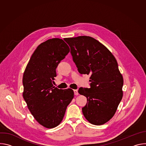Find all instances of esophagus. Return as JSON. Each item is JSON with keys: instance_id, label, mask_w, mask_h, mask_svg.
<instances>
[{"instance_id": "obj_1", "label": "esophagus", "mask_w": 146, "mask_h": 146, "mask_svg": "<svg viewBox=\"0 0 146 146\" xmlns=\"http://www.w3.org/2000/svg\"><path fill=\"white\" fill-rule=\"evenodd\" d=\"M74 93L75 95H78V90H74Z\"/></svg>"}]
</instances>
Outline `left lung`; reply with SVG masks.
<instances>
[{
    "label": "left lung",
    "mask_w": 146,
    "mask_h": 146,
    "mask_svg": "<svg viewBox=\"0 0 146 146\" xmlns=\"http://www.w3.org/2000/svg\"><path fill=\"white\" fill-rule=\"evenodd\" d=\"M64 40L78 72L91 75V88L81 87L78 91L87 98L83 115L95 125L105 123L115 114L123 96V77L117 60L107 47L90 36Z\"/></svg>",
    "instance_id": "1"
}]
</instances>
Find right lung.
Masks as SVG:
<instances>
[{"label":"right lung","mask_w":146,"mask_h":146,"mask_svg":"<svg viewBox=\"0 0 146 146\" xmlns=\"http://www.w3.org/2000/svg\"><path fill=\"white\" fill-rule=\"evenodd\" d=\"M69 51L62 39H48L36 48L24 73L23 98L35 119L46 128L59 125L74 98L73 90L52 84L58 65Z\"/></svg>","instance_id":"right-lung-1"}]
</instances>
